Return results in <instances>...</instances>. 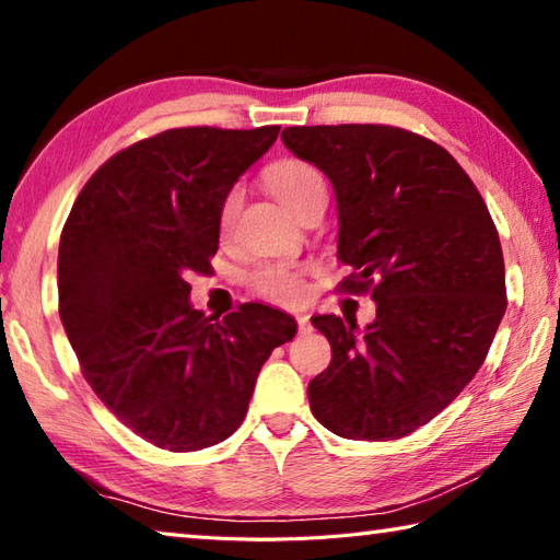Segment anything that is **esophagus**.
I'll list each match as a JSON object with an SVG mask.
<instances>
[{
    "label": "esophagus",
    "instance_id": "1",
    "mask_svg": "<svg viewBox=\"0 0 560 560\" xmlns=\"http://www.w3.org/2000/svg\"><path fill=\"white\" fill-rule=\"evenodd\" d=\"M296 324H299V334H311V318L306 314L296 316Z\"/></svg>",
    "mask_w": 560,
    "mask_h": 560
}]
</instances>
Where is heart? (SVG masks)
<instances>
[{"label":"heart","instance_id":"heart-1","mask_svg":"<svg viewBox=\"0 0 560 560\" xmlns=\"http://www.w3.org/2000/svg\"><path fill=\"white\" fill-rule=\"evenodd\" d=\"M267 185L273 195L279 197L283 207H289L291 212H296V207L306 200L311 192L324 187V177L316 167L301 160H279L267 170ZM242 195L240 189H230L222 202L220 210V226L226 234L234 226L236 212H240ZM254 289L264 293L267 299L281 301V303H296L306 296V283H303L301 271L291 267H261L254 271L252 277Z\"/></svg>","mask_w":560,"mask_h":560}]
</instances>
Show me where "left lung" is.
Returning <instances> with one entry per match:
<instances>
[{
	"label": "left lung",
	"instance_id": "1",
	"mask_svg": "<svg viewBox=\"0 0 560 560\" xmlns=\"http://www.w3.org/2000/svg\"><path fill=\"white\" fill-rule=\"evenodd\" d=\"M336 195L338 259L375 318L314 316L334 358L308 383L338 438L397 440L440 415L485 363L506 311L497 226L467 173L432 140L390 126L283 128Z\"/></svg>",
	"mask_w": 560,
	"mask_h": 560
}]
</instances>
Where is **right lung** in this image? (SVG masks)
<instances>
[{
    "label": "right lung",
    "instance_id": "add662e5",
    "mask_svg": "<svg viewBox=\"0 0 560 560\" xmlns=\"http://www.w3.org/2000/svg\"><path fill=\"white\" fill-rule=\"evenodd\" d=\"M279 126L175 128L120 150L73 202L59 242V314L83 377L138 438L197 452L240 428L296 318L244 303L217 320L189 303L210 271L230 189Z\"/></svg>",
    "mask_w": 560,
    "mask_h": 560
}]
</instances>
